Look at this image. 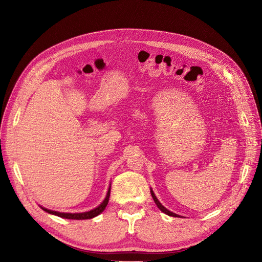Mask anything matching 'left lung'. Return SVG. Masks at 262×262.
Masks as SVG:
<instances>
[{
	"label": "left lung",
	"instance_id": "1",
	"mask_svg": "<svg viewBox=\"0 0 262 262\" xmlns=\"http://www.w3.org/2000/svg\"><path fill=\"white\" fill-rule=\"evenodd\" d=\"M150 194H152V196H153V200H154V202H155V204L157 205V207L162 211V212H164V213H166V214H168V215H170V216H178L176 213H173V212H171L170 210H168L167 208H164L163 207V206L159 203V201L157 200V198L155 196V194H154V192L152 191V190H150Z\"/></svg>",
	"mask_w": 262,
	"mask_h": 262
}]
</instances>
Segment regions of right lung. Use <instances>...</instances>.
<instances>
[{
    "label": "right lung",
    "mask_w": 262,
    "mask_h": 262,
    "mask_svg": "<svg viewBox=\"0 0 262 262\" xmlns=\"http://www.w3.org/2000/svg\"><path fill=\"white\" fill-rule=\"evenodd\" d=\"M109 196H110V188L107 192V195L105 198V200L103 201V203L99 206V207H96L88 212H82V213H64V212H57V211H53V210H49L47 208H42L45 211L49 212V213H52V214H55V215H58L60 217H63V219H71V220H86V219H92L96 215H99L101 212L104 211V209L106 208V206L108 204V201H109Z\"/></svg>",
    "instance_id": "right-lung-1"
}]
</instances>
